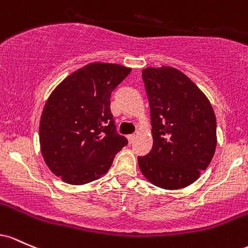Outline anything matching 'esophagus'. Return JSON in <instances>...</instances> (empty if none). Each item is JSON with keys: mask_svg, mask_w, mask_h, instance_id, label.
Instances as JSON below:
<instances>
[{"mask_svg": "<svg viewBox=\"0 0 248 248\" xmlns=\"http://www.w3.org/2000/svg\"><path fill=\"white\" fill-rule=\"evenodd\" d=\"M135 138H136L135 135H129V136H127V140H129L130 144L133 143V140H135Z\"/></svg>", "mask_w": 248, "mask_h": 248, "instance_id": "obj_1", "label": "esophagus"}]
</instances>
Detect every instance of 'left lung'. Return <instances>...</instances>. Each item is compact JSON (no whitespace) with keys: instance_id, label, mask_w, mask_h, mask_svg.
<instances>
[{"instance_id":"1","label":"left lung","mask_w":248,"mask_h":248,"mask_svg":"<svg viewBox=\"0 0 248 248\" xmlns=\"http://www.w3.org/2000/svg\"><path fill=\"white\" fill-rule=\"evenodd\" d=\"M151 112L154 146L138 157L143 176L165 190L191 185L207 169L217 146L212 105L192 80L172 66L141 71Z\"/></svg>"}]
</instances>
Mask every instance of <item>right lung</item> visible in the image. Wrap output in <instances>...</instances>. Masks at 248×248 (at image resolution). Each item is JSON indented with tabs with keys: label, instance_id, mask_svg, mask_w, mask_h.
Segmentation results:
<instances>
[{
	"label": "right lung",
	"instance_id": "obj_1",
	"mask_svg": "<svg viewBox=\"0 0 248 248\" xmlns=\"http://www.w3.org/2000/svg\"><path fill=\"white\" fill-rule=\"evenodd\" d=\"M130 72L119 64H87L49 96L40 122L41 152L63 182L83 185L99 179L127 144L116 131L110 97Z\"/></svg>",
	"mask_w": 248,
	"mask_h": 248
}]
</instances>
